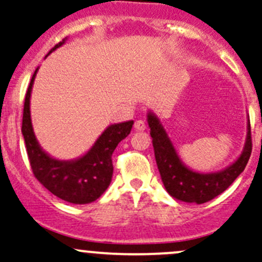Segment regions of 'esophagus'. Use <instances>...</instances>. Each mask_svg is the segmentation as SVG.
<instances>
[{"mask_svg": "<svg viewBox=\"0 0 262 262\" xmlns=\"http://www.w3.org/2000/svg\"><path fill=\"white\" fill-rule=\"evenodd\" d=\"M145 128H147V125H145V123L143 122V120H137L136 123H134V129L138 132H143L145 130Z\"/></svg>", "mask_w": 262, "mask_h": 262, "instance_id": "1", "label": "esophagus"}]
</instances>
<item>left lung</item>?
Instances as JSON below:
<instances>
[{
  "label": "left lung",
  "mask_w": 262,
  "mask_h": 262,
  "mask_svg": "<svg viewBox=\"0 0 262 262\" xmlns=\"http://www.w3.org/2000/svg\"><path fill=\"white\" fill-rule=\"evenodd\" d=\"M147 122L150 128L154 156L164 188L173 198L182 202L201 205L221 194L244 172L251 156L250 119H247V134L244 149L237 159L219 172L208 173L197 172L184 164L168 137L163 124L152 110H148Z\"/></svg>",
  "instance_id": "8db88e82"
}]
</instances>
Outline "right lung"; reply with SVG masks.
Returning a JSON list of instances; mask_svg holds the SVG:
<instances>
[{"label":"right lung","instance_id":"obj_1","mask_svg":"<svg viewBox=\"0 0 262 262\" xmlns=\"http://www.w3.org/2000/svg\"><path fill=\"white\" fill-rule=\"evenodd\" d=\"M68 38L60 41L49 51L46 57L62 46ZM38 68L35 70L27 89L22 118V136L32 172L46 189L74 205L94 202L108 188L113 177L112 156L120 140L130 133L133 120L112 124L98 137L94 144L82 156L70 161L57 159L41 148L35 136L30 112V99Z\"/></svg>","mask_w":262,"mask_h":262}]
</instances>
